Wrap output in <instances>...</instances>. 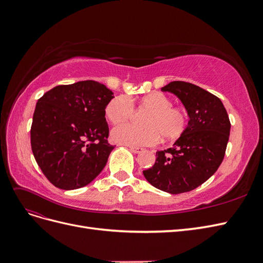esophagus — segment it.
Returning a JSON list of instances; mask_svg holds the SVG:
<instances>
[{
  "instance_id": "esophagus-1",
  "label": "esophagus",
  "mask_w": 263,
  "mask_h": 263,
  "mask_svg": "<svg viewBox=\"0 0 263 263\" xmlns=\"http://www.w3.org/2000/svg\"><path fill=\"white\" fill-rule=\"evenodd\" d=\"M129 150L134 154H140V153H142V151H144V149H142V148L134 147V146H129Z\"/></svg>"
}]
</instances>
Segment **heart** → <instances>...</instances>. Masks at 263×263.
<instances>
[{
	"label": "heart",
	"mask_w": 263,
	"mask_h": 263,
	"mask_svg": "<svg viewBox=\"0 0 263 263\" xmlns=\"http://www.w3.org/2000/svg\"><path fill=\"white\" fill-rule=\"evenodd\" d=\"M172 105V100L163 93L146 95L138 103L140 110H149L142 119L145 126L132 123L118 125L110 133L112 139L118 144L129 146H154L161 137L165 141L177 140L186 128L187 114L183 108ZM134 113V103L125 95L110 100L105 108V115L113 124L126 121Z\"/></svg>",
	"instance_id": "1"
}]
</instances>
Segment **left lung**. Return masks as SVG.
<instances>
[{
	"label": "left lung",
	"mask_w": 263,
	"mask_h": 263,
	"mask_svg": "<svg viewBox=\"0 0 263 263\" xmlns=\"http://www.w3.org/2000/svg\"><path fill=\"white\" fill-rule=\"evenodd\" d=\"M161 91L177 95L190 119L172 148L157 151L155 164L144 176L151 185L170 194L190 192L208 181L224 159L229 117L217 97L195 84L173 81Z\"/></svg>",
	"instance_id": "8db88e82"
}]
</instances>
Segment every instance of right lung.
Wrapping results in <instances>:
<instances>
[{
  "mask_svg": "<svg viewBox=\"0 0 263 263\" xmlns=\"http://www.w3.org/2000/svg\"><path fill=\"white\" fill-rule=\"evenodd\" d=\"M113 92L86 80L54 86L38 100L30 128L36 162L54 186H85L104 169L110 151L106 105Z\"/></svg>",
  "mask_w": 263,
  "mask_h": 263,
  "instance_id": "add662e5",
  "label": "right lung"
}]
</instances>
